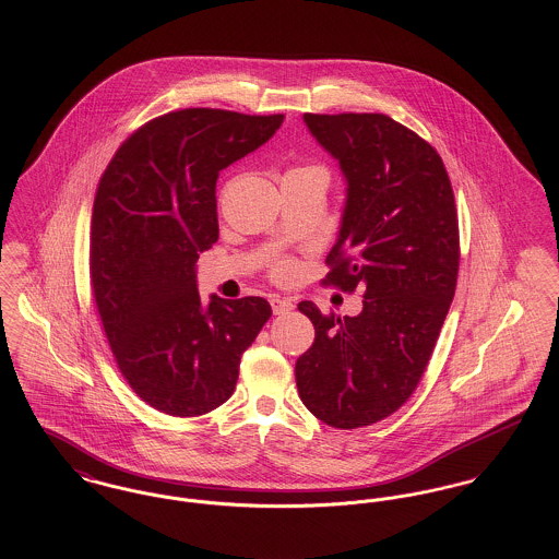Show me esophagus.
Masks as SVG:
<instances>
[{"label":"esophagus","mask_w":559,"mask_h":559,"mask_svg":"<svg viewBox=\"0 0 559 559\" xmlns=\"http://www.w3.org/2000/svg\"><path fill=\"white\" fill-rule=\"evenodd\" d=\"M269 302H271V309H273V313H275V316H282V313L293 311L294 305L290 298H284V296L273 294V296L269 298Z\"/></svg>","instance_id":"1"}]
</instances>
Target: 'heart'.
<instances>
[{
  "instance_id": "heart-1",
  "label": "heart",
  "mask_w": 559,
  "mask_h": 559,
  "mask_svg": "<svg viewBox=\"0 0 559 559\" xmlns=\"http://www.w3.org/2000/svg\"><path fill=\"white\" fill-rule=\"evenodd\" d=\"M296 170H318V168H296ZM290 265L288 263H277L275 265V275H286Z\"/></svg>"
}]
</instances>
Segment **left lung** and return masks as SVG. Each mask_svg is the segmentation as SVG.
Wrapping results in <instances>:
<instances>
[{
    "label": "left lung",
    "instance_id": "1",
    "mask_svg": "<svg viewBox=\"0 0 559 559\" xmlns=\"http://www.w3.org/2000/svg\"><path fill=\"white\" fill-rule=\"evenodd\" d=\"M341 166L347 200L325 284L359 288L355 318L298 311L316 341L296 359L302 404L336 429L379 423L408 402L456 290L459 218L438 151L382 114L302 116Z\"/></svg>",
    "mask_w": 559,
    "mask_h": 559
}]
</instances>
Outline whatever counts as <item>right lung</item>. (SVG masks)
I'll list each match as a JSON object with an SVG mask.
<instances>
[{"mask_svg": "<svg viewBox=\"0 0 559 559\" xmlns=\"http://www.w3.org/2000/svg\"><path fill=\"white\" fill-rule=\"evenodd\" d=\"M284 116L180 109L141 126L103 173L90 280L121 377L155 411L200 416L236 391L239 359L271 318L261 296L198 293L195 263L218 239L216 178Z\"/></svg>", "mask_w": 559, "mask_h": 559, "instance_id": "1", "label": "right lung"}]
</instances>
